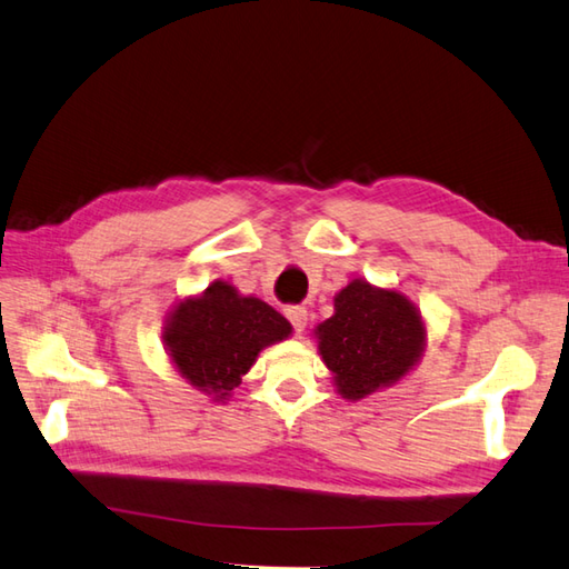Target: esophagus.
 I'll return each mask as SVG.
<instances>
[{
  "instance_id": "esophagus-1",
  "label": "esophagus",
  "mask_w": 569,
  "mask_h": 569,
  "mask_svg": "<svg viewBox=\"0 0 569 569\" xmlns=\"http://www.w3.org/2000/svg\"><path fill=\"white\" fill-rule=\"evenodd\" d=\"M286 318L291 320L296 332L300 335V332L306 330V325H308V310L303 306H291V308H286Z\"/></svg>"
}]
</instances>
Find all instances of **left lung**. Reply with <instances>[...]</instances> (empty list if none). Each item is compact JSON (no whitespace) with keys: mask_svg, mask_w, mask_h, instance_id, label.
<instances>
[{"mask_svg":"<svg viewBox=\"0 0 569 569\" xmlns=\"http://www.w3.org/2000/svg\"><path fill=\"white\" fill-rule=\"evenodd\" d=\"M312 335L345 401H361L401 383L428 347V325L413 300L367 278H352L335 296L332 318Z\"/></svg>","mask_w":569,"mask_h":569,"instance_id":"left-lung-1","label":"left lung"}]
</instances>
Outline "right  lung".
Here are the masks:
<instances>
[{
	"instance_id": "add662e5",
	"label": "right lung",
	"mask_w": 569,
	"mask_h": 569,
	"mask_svg": "<svg viewBox=\"0 0 569 569\" xmlns=\"http://www.w3.org/2000/svg\"><path fill=\"white\" fill-rule=\"evenodd\" d=\"M291 332V322L261 298L212 281L202 293L178 300L161 340L173 369L192 389L227 403L261 349L288 340Z\"/></svg>"
}]
</instances>
